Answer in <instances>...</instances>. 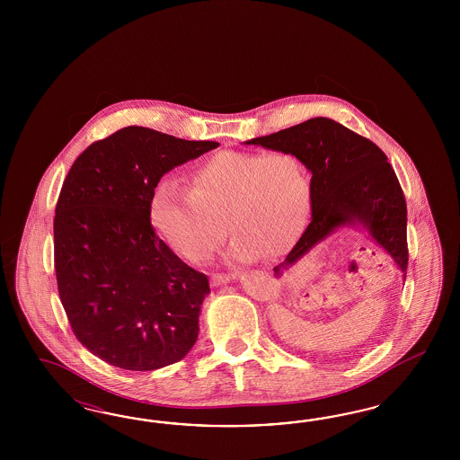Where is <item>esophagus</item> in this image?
I'll return each mask as SVG.
<instances>
[{"label":"esophagus","instance_id":"obj_1","mask_svg":"<svg viewBox=\"0 0 460 460\" xmlns=\"http://www.w3.org/2000/svg\"><path fill=\"white\" fill-rule=\"evenodd\" d=\"M236 279V271H231V273H214V275H212V283H214V285H223V283H229L231 279Z\"/></svg>","mask_w":460,"mask_h":460}]
</instances>
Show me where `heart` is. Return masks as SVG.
<instances>
[{"instance_id": "heart-1", "label": "heart", "mask_w": 460, "mask_h": 460, "mask_svg": "<svg viewBox=\"0 0 460 460\" xmlns=\"http://www.w3.org/2000/svg\"><path fill=\"white\" fill-rule=\"evenodd\" d=\"M312 210V181L290 152H219L200 162L189 185L155 183L150 221L183 260L200 263L229 233L237 261L279 258L296 244Z\"/></svg>"}]
</instances>
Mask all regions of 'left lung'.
I'll return each mask as SVG.
<instances>
[{
    "instance_id": "8db88e82",
    "label": "left lung",
    "mask_w": 460,
    "mask_h": 460,
    "mask_svg": "<svg viewBox=\"0 0 460 460\" xmlns=\"http://www.w3.org/2000/svg\"><path fill=\"white\" fill-rule=\"evenodd\" d=\"M246 143L295 154L312 172V221L285 261L273 268L277 279L334 229L356 223L390 252L406 277V200L376 143L329 118H312Z\"/></svg>"
}]
</instances>
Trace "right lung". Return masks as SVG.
<instances>
[{"label":"right lung","instance_id":"right-lung-1","mask_svg":"<svg viewBox=\"0 0 460 460\" xmlns=\"http://www.w3.org/2000/svg\"><path fill=\"white\" fill-rule=\"evenodd\" d=\"M217 146L126 126L70 167L54 217L57 287L72 332L99 359L154 371L194 346L209 279L155 234L148 209L167 172Z\"/></svg>","mask_w":460,"mask_h":460}]
</instances>
